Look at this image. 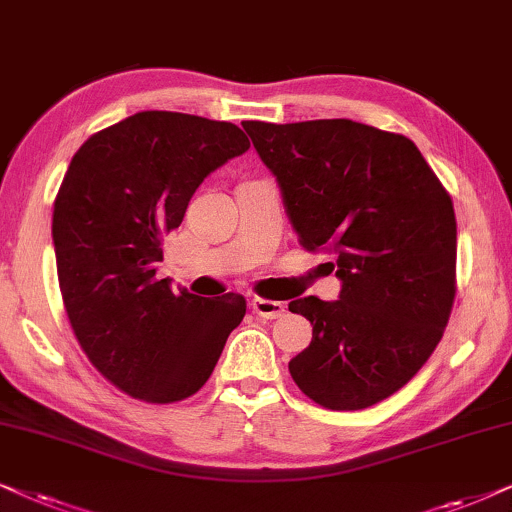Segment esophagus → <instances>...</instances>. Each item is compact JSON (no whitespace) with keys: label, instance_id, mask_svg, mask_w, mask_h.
Returning <instances> with one entry per match:
<instances>
[{"label":"esophagus","instance_id":"obj_1","mask_svg":"<svg viewBox=\"0 0 512 512\" xmlns=\"http://www.w3.org/2000/svg\"><path fill=\"white\" fill-rule=\"evenodd\" d=\"M252 311L257 313L260 318H278L285 313V304L283 302H276V299H262V297H255L250 302Z\"/></svg>","mask_w":512,"mask_h":512}]
</instances>
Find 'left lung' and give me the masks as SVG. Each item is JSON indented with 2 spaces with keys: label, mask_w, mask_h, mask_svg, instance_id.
<instances>
[{
  "label": "left lung",
  "mask_w": 512,
  "mask_h": 512,
  "mask_svg": "<svg viewBox=\"0 0 512 512\" xmlns=\"http://www.w3.org/2000/svg\"><path fill=\"white\" fill-rule=\"evenodd\" d=\"M306 250H327L335 302L302 297L313 337L290 360L299 391L327 410H365L431 358L456 292V217L417 145L351 119L245 121Z\"/></svg>",
  "instance_id": "8db88e82"
}]
</instances>
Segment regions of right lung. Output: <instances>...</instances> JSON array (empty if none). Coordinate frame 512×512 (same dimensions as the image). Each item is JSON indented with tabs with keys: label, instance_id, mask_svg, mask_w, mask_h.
I'll return each mask as SVG.
<instances>
[{
	"label": "right lung",
	"instance_id": "obj_1",
	"mask_svg": "<svg viewBox=\"0 0 512 512\" xmlns=\"http://www.w3.org/2000/svg\"><path fill=\"white\" fill-rule=\"evenodd\" d=\"M248 147L227 121L152 109L72 156L53 203L60 292L88 360L131 398L166 405L194 395L245 316L234 292L175 295L156 264L201 182Z\"/></svg>",
	"mask_w": 512,
	"mask_h": 512
}]
</instances>
